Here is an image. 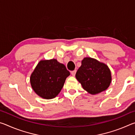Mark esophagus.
Returning a JSON list of instances; mask_svg holds the SVG:
<instances>
[{"instance_id": "obj_1", "label": "esophagus", "mask_w": 135, "mask_h": 135, "mask_svg": "<svg viewBox=\"0 0 135 135\" xmlns=\"http://www.w3.org/2000/svg\"><path fill=\"white\" fill-rule=\"evenodd\" d=\"M76 70H73L72 71H71V74L73 76H74L75 74H76Z\"/></svg>"}]
</instances>
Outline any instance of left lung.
<instances>
[{"instance_id": "left-lung-1", "label": "left lung", "mask_w": 135, "mask_h": 135, "mask_svg": "<svg viewBox=\"0 0 135 135\" xmlns=\"http://www.w3.org/2000/svg\"><path fill=\"white\" fill-rule=\"evenodd\" d=\"M76 77L84 89L92 95L105 90L111 82V71L108 66L90 57L81 61Z\"/></svg>"}]
</instances>
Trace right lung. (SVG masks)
I'll return each mask as SVG.
<instances>
[{"label": "right lung", "instance_id": "obj_1", "mask_svg": "<svg viewBox=\"0 0 135 135\" xmlns=\"http://www.w3.org/2000/svg\"><path fill=\"white\" fill-rule=\"evenodd\" d=\"M70 75L65 66L56 59L41 60L31 74V86L41 98L53 99L61 92Z\"/></svg>", "mask_w": 135, "mask_h": 135}]
</instances>
